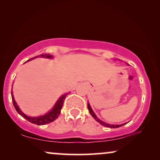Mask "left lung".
<instances>
[{"instance_id": "obj_1", "label": "left lung", "mask_w": 160, "mask_h": 160, "mask_svg": "<svg viewBox=\"0 0 160 160\" xmlns=\"http://www.w3.org/2000/svg\"><path fill=\"white\" fill-rule=\"evenodd\" d=\"M87 108H88V110L89 111V113H90V114L92 115V117L94 119H95L98 122H99L100 124H102V125H103L105 127H107V128H119V127H122V126H123V125H124V124H127V122H126V123H124V124H111L106 123V122H102V120H100L99 118H98L97 116L95 115V113H94V111H92V109L90 105H89V102H87Z\"/></svg>"}]
</instances>
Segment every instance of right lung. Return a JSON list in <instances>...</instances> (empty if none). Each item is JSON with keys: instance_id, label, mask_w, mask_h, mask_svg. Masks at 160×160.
<instances>
[{"instance_id": "1", "label": "right lung", "mask_w": 160, "mask_h": 160, "mask_svg": "<svg viewBox=\"0 0 160 160\" xmlns=\"http://www.w3.org/2000/svg\"><path fill=\"white\" fill-rule=\"evenodd\" d=\"M37 58H48V59H52L53 58V56L50 55L49 54H40V56L34 57V58L28 60L27 62H28V61L30 60H33V59H36ZM68 93H65L64 95L61 96V97L58 100V101L56 102V103L54 104V106H53V108H52V110H50L49 112L45 113L44 115L39 116V117H29V116H27L26 114H25V113L21 111V109L19 108L18 105L17 104L16 101H15L12 92V98L13 104H14V108L16 109V111H17V113H18L19 114H20L22 117H24L25 119H27L28 121H29L32 124H37V125H43V124H49L50 122H52L59 117L61 109H62L63 102H64L65 98H66V96L68 95Z\"/></svg>"}]
</instances>
